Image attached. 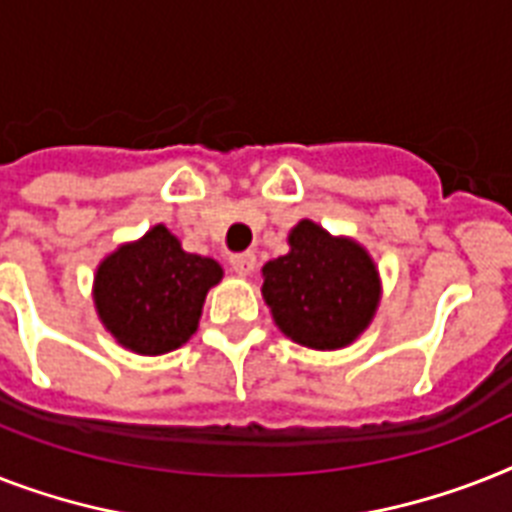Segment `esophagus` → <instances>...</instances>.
<instances>
[{"label":"esophagus","mask_w":512,"mask_h":512,"mask_svg":"<svg viewBox=\"0 0 512 512\" xmlns=\"http://www.w3.org/2000/svg\"><path fill=\"white\" fill-rule=\"evenodd\" d=\"M255 255L252 252H242V255H231V268H234L236 276H252V270H255Z\"/></svg>","instance_id":"1"}]
</instances>
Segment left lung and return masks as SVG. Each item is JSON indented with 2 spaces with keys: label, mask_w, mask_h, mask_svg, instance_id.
<instances>
[{
  "label": "left lung",
  "mask_w": 512,
  "mask_h": 512,
  "mask_svg": "<svg viewBox=\"0 0 512 512\" xmlns=\"http://www.w3.org/2000/svg\"><path fill=\"white\" fill-rule=\"evenodd\" d=\"M263 299L292 342L344 350L376 318L381 276L363 244L305 218L289 231V252L263 265Z\"/></svg>",
  "instance_id": "1"
}]
</instances>
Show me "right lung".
Listing matches in <instances>:
<instances>
[{"label":"right lung","mask_w":512,"mask_h":512,"mask_svg":"<svg viewBox=\"0 0 512 512\" xmlns=\"http://www.w3.org/2000/svg\"><path fill=\"white\" fill-rule=\"evenodd\" d=\"M220 278L218 260L186 252L178 236L157 223L97 265L91 297L120 347L155 357L189 342Z\"/></svg>","instance_id":"add662e5"}]
</instances>
